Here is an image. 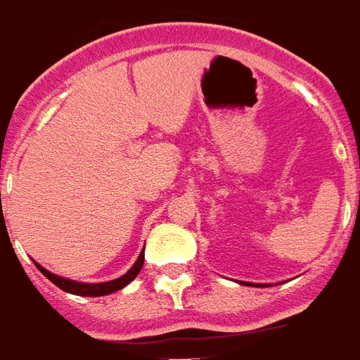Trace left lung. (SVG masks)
<instances>
[{"instance_id":"1","label":"left lung","mask_w":360,"mask_h":360,"mask_svg":"<svg viewBox=\"0 0 360 360\" xmlns=\"http://www.w3.org/2000/svg\"><path fill=\"white\" fill-rule=\"evenodd\" d=\"M239 284H246V285H254V288H267V285H263V284H248V282H239Z\"/></svg>"}]
</instances>
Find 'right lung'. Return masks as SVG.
<instances>
[{
  "label": "right lung",
  "instance_id": "add662e5",
  "mask_svg": "<svg viewBox=\"0 0 360 360\" xmlns=\"http://www.w3.org/2000/svg\"><path fill=\"white\" fill-rule=\"evenodd\" d=\"M146 250V248H143ZM143 250L140 252V256L134 262V265L123 274L120 278L110 280V282H97V284H86V282H78V280H70V278H63V276H58V274L50 273L48 269H44L42 265H39L37 262H33L37 265V269L41 271L44 276H46L52 284H56L59 290L67 291V293H72V295H82V297H103V295H110V293H114V291L123 290L124 285H129L132 280L138 276V273L143 267Z\"/></svg>",
  "mask_w": 360,
  "mask_h": 360
}]
</instances>
